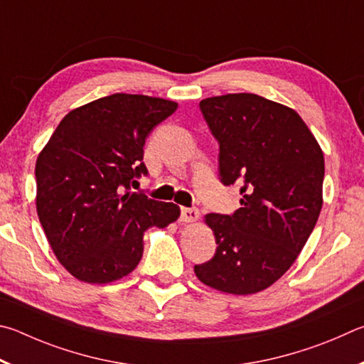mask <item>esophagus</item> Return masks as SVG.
I'll use <instances>...</instances> for the list:
<instances>
[{"mask_svg": "<svg viewBox=\"0 0 364 364\" xmlns=\"http://www.w3.org/2000/svg\"><path fill=\"white\" fill-rule=\"evenodd\" d=\"M198 218H200L198 209H195V208H182L181 209V220L186 222V224H188V222H195Z\"/></svg>", "mask_w": 364, "mask_h": 364, "instance_id": "obj_1", "label": "esophagus"}]
</instances>
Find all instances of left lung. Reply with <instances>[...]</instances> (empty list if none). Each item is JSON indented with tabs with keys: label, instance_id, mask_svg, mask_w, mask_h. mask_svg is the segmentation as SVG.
I'll list each match as a JSON object with an SVG mask.
<instances>
[{
	"label": "left lung",
	"instance_id": "obj_1",
	"mask_svg": "<svg viewBox=\"0 0 364 364\" xmlns=\"http://www.w3.org/2000/svg\"><path fill=\"white\" fill-rule=\"evenodd\" d=\"M200 108L219 142L220 182L237 183L243 198L232 215H205L218 250L195 275L227 294H256L289 270L314 232L323 150L296 110L257 94L208 97Z\"/></svg>",
	"mask_w": 364,
	"mask_h": 364
}]
</instances>
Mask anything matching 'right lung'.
Wrapping results in <instances>:
<instances>
[{"label": "right lung", "instance_id": "obj_1", "mask_svg": "<svg viewBox=\"0 0 364 364\" xmlns=\"http://www.w3.org/2000/svg\"><path fill=\"white\" fill-rule=\"evenodd\" d=\"M177 110L172 100L112 94L67 113L35 166L36 211L50 247L85 283L117 282L136 269L144 233L176 222L181 208L131 192L145 139Z\"/></svg>", "mask_w": 364, "mask_h": 364}]
</instances>
